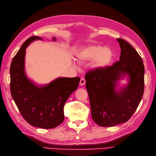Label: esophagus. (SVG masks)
I'll return each mask as SVG.
<instances>
[{"instance_id":"1","label":"esophagus","mask_w":156,"mask_h":156,"mask_svg":"<svg viewBox=\"0 0 156 156\" xmlns=\"http://www.w3.org/2000/svg\"><path fill=\"white\" fill-rule=\"evenodd\" d=\"M85 82H86L85 79L83 78H82L80 79V86H83V85L85 84Z\"/></svg>"}]
</instances>
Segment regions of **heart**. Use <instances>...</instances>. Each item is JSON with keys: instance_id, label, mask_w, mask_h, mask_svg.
I'll return each instance as SVG.
<instances>
[{"instance_id": "obj_1", "label": "heart", "mask_w": 156, "mask_h": 156, "mask_svg": "<svg viewBox=\"0 0 156 156\" xmlns=\"http://www.w3.org/2000/svg\"><path fill=\"white\" fill-rule=\"evenodd\" d=\"M114 58V52L109 47L101 45H90L80 49L76 53V59L83 63L92 60V67L96 69L105 68L111 64Z\"/></svg>"}]
</instances>
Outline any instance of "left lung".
Masks as SVG:
<instances>
[{
    "mask_svg": "<svg viewBox=\"0 0 156 156\" xmlns=\"http://www.w3.org/2000/svg\"><path fill=\"white\" fill-rule=\"evenodd\" d=\"M119 61L111 66L94 69L85 75L92 117L101 127L127 122L136 111L144 91V65L137 51L122 39ZM128 76V83L119 91L115 87Z\"/></svg>",
    "mask_w": 156,
    "mask_h": 156,
    "instance_id": "8db88e82",
    "label": "left lung"
}]
</instances>
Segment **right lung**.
<instances>
[{"label": "right lung", "instance_id": "1", "mask_svg": "<svg viewBox=\"0 0 156 156\" xmlns=\"http://www.w3.org/2000/svg\"><path fill=\"white\" fill-rule=\"evenodd\" d=\"M42 38L32 36L20 48L10 68L12 97L23 117L36 127L52 129L64 121V107L80 78L59 77L50 83L37 86L27 78L25 71V49L35 40ZM53 37V41H55Z\"/></svg>", "mask_w": 156, "mask_h": 156}]
</instances>
